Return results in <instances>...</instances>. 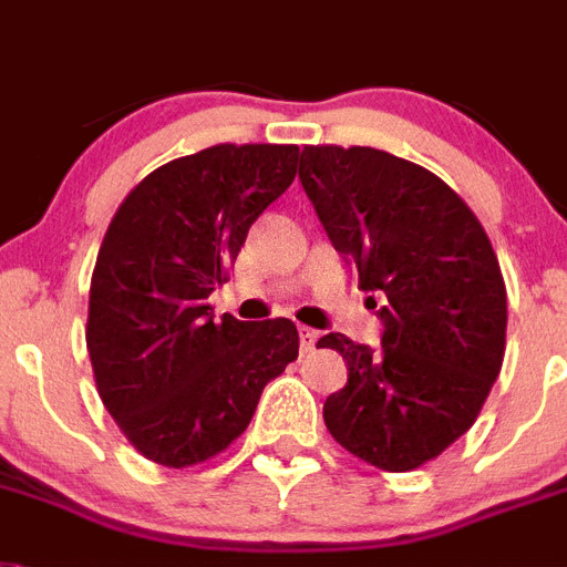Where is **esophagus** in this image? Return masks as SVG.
<instances>
[{"instance_id": "1", "label": "esophagus", "mask_w": 567, "mask_h": 567, "mask_svg": "<svg viewBox=\"0 0 567 567\" xmlns=\"http://www.w3.org/2000/svg\"><path fill=\"white\" fill-rule=\"evenodd\" d=\"M317 340H320V331H317V328L299 326V346H302V351H311L313 346H317Z\"/></svg>"}]
</instances>
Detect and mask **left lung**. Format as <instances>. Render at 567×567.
<instances>
[{
    "label": "left lung",
    "mask_w": 567,
    "mask_h": 567,
    "mask_svg": "<svg viewBox=\"0 0 567 567\" xmlns=\"http://www.w3.org/2000/svg\"><path fill=\"white\" fill-rule=\"evenodd\" d=\"M299 181L328 239L380 306L383 342L320 337L349 383L322 406L328 432L378 470L409 473L470 430L502 372L507 291L496 250L435 173L372 146H306Z\"/></svg>",
    "instance_id": "left-lung-1"
}]
</instances>
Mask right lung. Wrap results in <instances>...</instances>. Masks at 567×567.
<instances>
[{
    "label": "right lung",
    "mask_w": 567,
    "mask_h": 567,
    "mask_svg": "<svg viewBox=\"0 0 567 567\" xmlns=\"http://www.w3.org/2000/svg\"><path fill=\"white\" fill-rule=\"evenodd\" d=\"M299 146L216 144L158 166L114 213L89 291L85 346L103 406L161 467L216 458L299 354L285 317L213 320L247 230L297 178Z\"/></svg>",
    "instance_id": "right-lung-1"
}]
</instances>
